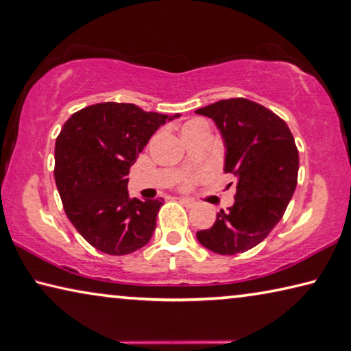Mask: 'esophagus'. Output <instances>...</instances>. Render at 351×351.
<instances>
[{
    "instance_id": "1",
    "label": "esophagus",
    "mask_w": 351,
    "mask_h": 351,
    "mask_svg": "<svg viewBox=\"0 0 351 351\" xmlns=\"http://www.w3.org/2000/svg\"><path fill=\"white\" fill-rule=\"evenodd\" d=\"M180 202L186 206V208H195L197 206V202H193V199L191 198H181Z\"/></svg>"
}]
</instances>
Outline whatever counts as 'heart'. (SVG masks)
<instances>
[{
	"mask_svg": "<svg viewBox=\"0 0 351 351\" xmlns=\"http://www.w3.org/2000/svg\"><path fill=\"white\" fill-rule=\"evenodd\" d=\"M198 126H206V123L203 120H191V121H187V123H184L182 125V128H181V134H186L187 131H191V130H193V128H198Z\"/></svg>",
	"mask_w": 351,
	"mask_h": 351,
	"instance_id": "1",
	"label": "heart"
}]
</instances>
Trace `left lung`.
Listing matches in <instances>:
<instances>
[{
  "label": "left lung",
  "mask_w": 351,
  "mask_h": 351,
  "mask_svg": "<svg viewBox=\"0 0 351 351\" xmlns=\"http://www.w3.org/2000/svg\"><path fill=\"white\" fill-rule=\"evenodd\" d=\"M195 112L219 128L223 170L236 178L234 204L217 213L215 223L197 239L217 254L243 253L263 242L286 213L298 178L295 141L285 120L245 98L220 99Z\"/></svg>",
  "instance_id": "obj_1"
}]
</instances>
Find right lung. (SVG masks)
I'll return each mask as SVG.
<instances>
[{"instance_id":"add662e5","label":"right lung","mask_w":351,"mask_h":351,"mask_svg":"<svg viewBox=\"0 0 351 351\" xmlns=\"http://www.w3.org/2000/svg\"><path fill=\"white\" fill-rule=\"evenodd\" d=\"M130 103H98L65 121L54 148V180L65 214L92 247L130 254L147 245L162 198L128 193V173L159 126L178 119Z\"/></svg>"}]
</instances>
